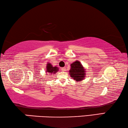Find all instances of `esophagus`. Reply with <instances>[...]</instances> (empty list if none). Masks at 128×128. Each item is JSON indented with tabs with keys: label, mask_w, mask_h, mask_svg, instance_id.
<instances>
[{
	"label": "esophagus",
	"mask_w": 128,
	"mask_h": 128,
	"mask_svg": "<svg viewBox=\"0 0 128 128\" xmlns=\"http://www.w3.org/2000/svg\"><path fill=\"white\" fill-rule=\"evenodd\" d=\"M61 70H62V71H64V70H66V68H65V67H63V68H62V69H61Z\"/></svg>",
	"instance_id": "esophagus-1"
}]
</instances>
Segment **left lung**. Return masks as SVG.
<instances>
[{
    "label": "left lung",
    "mask_w": 128,
    "mask_h": 128,
    "mask_svg": "<svg viewBox=\"0 0 128 128\" xmlns=\"http://www.w3.org/2000/svg\"><path fill=\"white\" fill-rule=\"evenodd\" d=\"M86 70L81 62L76 60L70 64V78H74L76 82H80L86 78Z\"/></svg>",
    "instance_id": "obj_1"
}]
</instances>
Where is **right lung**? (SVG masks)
Segmentation results:
<instances>
[{
	"mask_svg": "<svg viewBox=\"0 0 128 128\" xmlns=\"http://www.w3.org/2000/svg\"><path fill=\"white\" fill-rule=\"evenodd\" d=\"M46 72L49 74H51L50 75H52V74H56L58 70V68L57 66H53L49 62H48V64H46Z\"/></svg>",
	"mask_w": 128,
	"mask_h": 128,
	"instance_id": "obj_1",
	"label": "right lung"
}]
</instances>
